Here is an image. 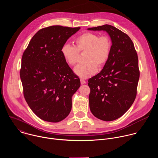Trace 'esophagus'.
<instances>
[{
  "mask_svg": "<svg viewBox=\"0 0 158 158\" xmlns=\"http://www.w3.org/2000/svg\"><path fill=\"white\" fill-rule=\"evenodd\" d=\"M80 81H81V84H84L86 83L85 81H84L83 79H81Z\"/></svg>",
  "mask_w": 158,
  "mask_h": 158,
  "instance_id": "esophagus-1",
  "label": "esophagus"
}]
</instances>
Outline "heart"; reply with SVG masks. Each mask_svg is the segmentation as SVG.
<instances>
[{"label": "heart", "instance_id": "1", "mask_svg": "<svg viewBox=\"0 0 158 158\" xmlns=\"http://www.w3.org/2000/svg\"><path fill=\"white\" fill-rule=\"evenodd\" d=\"M76 47L64 44L61 53L65 62L70 65L77 64L79 52H85L84 64L74 68L75 74L82 78H88L94 75L97 67H101L107 62L111 51L112 42L107 35L99 36L93 32H85L77 37Z\"/></svg>", "mask_w": 158, "mask_h": 158}]
</instances>
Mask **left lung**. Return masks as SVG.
Wrapping results in <instances>:
<instances>
[{
  "label": "left lung",
  "instance_id": "left-lung-1",
  "mask_svg": "<svg viewBox=\"0 0 158 158\" xmlns=\"http://www.w3.org/2000/svg\"><path fill=\"white\" fill-rule=\"evenodd\" d=\"M106 31L110 37V56L102 71L89 79V107L97 118L111 121L121 117L136 98L139 79L138 54L125 33L110 25L89 28Z\"/></svg>",
  "mask_w": 158,
  "mask_h": 158
}]
</instances>
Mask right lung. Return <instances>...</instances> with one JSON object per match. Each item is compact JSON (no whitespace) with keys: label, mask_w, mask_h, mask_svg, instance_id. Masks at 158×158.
Segmentation results:
<instances>
[{"label":"right lung","mask_w":158,"mask_h":158,"mask_svg":"<svg viewBox=\"0 0 158 158\" xmlns=\"http://www.w3.org/2000/svg\"><path fill=\"white\" fill-rule=\"evenodd\" d=\"M80 27L52 26L39 30L22 57L20 76L25 99L34 113L58 123L69 115L72 97L81 85L61 53V48Z\"/></svg>","instance_id":"right-lung-1"}]
</instances>
